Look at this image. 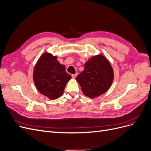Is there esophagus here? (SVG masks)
Masks as SVG:
<instances>
[{
    "mask_svg": "<svg viewBox=\"0 0 151 151\" xmlns=\"http://www.w3.org/2000/svg\"><path fill=\"white\" fill-rule=\"evenodd\" d=\"M77 73H76V74H72V78H76V76H77Z\"/></svg>",
    "mask_w": 151,
    "mask_h": 151,
    "instance_id": "obj_1",
    "label": "esophagus"
}]
</instances>
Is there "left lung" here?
I'll return each instance as SVG.
<instances>
[{
	"mask_svg": "<svg viewBox=\"0 0 151 151\" xmlns=\"http://www.w3.org/2000/svg\"><path fill=\"white\" fill-rule=\"evenodd\" d=\"M114 72L110 62L101 54L91 57L84 64V69L77 76L83 94L94 98L105 93L110 88Z\"/></svg>",
	"mask_w": 151,
	"mask_h": 151,
	"instance_id": "left-lung-1",
	"label": "left lung"
}]
</instances>
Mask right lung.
<instances>
[{
	"mask_svg": "<svg viewBox=\"0 0 151 151\" xmlns=\"http://www.w3.org/2000/svg\"><path fill=\"white\" fill-rule=\"evenodd\" d=\"M33 77L36 88L52 100L61 96L71 79L65 72V65L60 63L57 56L48 52H44L36 62Z\"/></svg>",
	"mask_w": 151,
	"mask_h": 151,
	"instance_id": "obj_1",
	"label": "right lung"
}]
</instances>
